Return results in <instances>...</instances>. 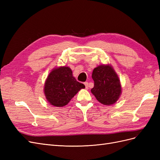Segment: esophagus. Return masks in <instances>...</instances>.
I'll list each match as a JSON object with an SVG mask.
<instances>
[{"label": "esophagus", "mask_w": 160, "mask_h": 160, "mask_svg": "<svg viewBox=\"0 0 160 160\" xmlns=\"http://www.w3.org/2000/svg\"><path fill=\"white\" fill-rule=\"evenodd\" d=\"M84 85H85V88L88 89L89 88V85H88V82H85L84 83Z\"/></svg>", "instance_id": "34e87169"}]
</instances>
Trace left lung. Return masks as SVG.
I'll return each instance as SVG.
<instances>
[{
  "label": "left lung",
  "mask_w": 160,
  "mask_h": 160,
  "mask_svg": "<svg viewBox=\"0 0 160 160\" xmlns=\"http://www.w3.org/2000/svg\"><path fill=\"white\" fill-rule=\"evenodd\" d=\"M94 87L92 94L99 102L105 105L115 103L122 95V85L118 74L110 64L101 65L92 72Z\"/></svg>",
  "instance_id": "8db88e82"
}]
</instances>
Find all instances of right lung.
<instances>
[{
    "label": "right lung",
    "instance_id": "1",
    "mask_svg": "<svg viewBox=\"0 0 160 160\" xmlns=\"http://www.w3.org/2000/svg\"><path fill=\"white\" fill-rule=\"evenodd\" d=\"M85 86L77 81L70 67L61 66L53 69L45 82L44 93L51 105L61 108Z\"/></svg>",
    "mask_w": 160,
    "mask_h": 160
}]
</instances>
